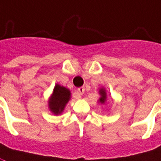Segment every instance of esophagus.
I'll use <instances>...</instances> for the list:
<instances>
[{
	"label": "esophagus",
	"instance_id": "1",
	"mask_svg": "<svg viewBox=\"0 0 161 161\" xmlns=\"http://www.w3.org/2000/svg\"><path fill=\"white\" fill-rule=\"evenodd\" d=\"M77 92H78V93L80 95L84 94V92H85V88H84V87H79V88L77 89Z\"/></svg>",
	"mask_w": 161,
	"mask_h": 161
}]
</instances>
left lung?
I'll use <instances>...</instances> for the list:
<instances>
[{"label": "left lung", "instance_id": "1", "mask_svg": "<svg viewBox=\"0 0 161 161\" xmlns=\"http://www.w3.org/2000/svg\"><path fill=\"white\" fill-rule=\"evenodd\" d=\"M99 93H100V95H101V98L99 99V101H100V103H104V102L106 101V99H107V96H106V92H105V90L104 89L100 90Z\"/></svg>", "mask_w": 161, "mask_h": 161}]
</instances>
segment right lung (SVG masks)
I'll return each mask as SVG.
<instances>
[{
  "label": "right lung",
  "mask_w": 161,
  "mask_h": 161,
  "mask_svg": "<svg viewBox=\"0 0 161 161\" xmlns=\"http://www.w3.org/2000/svg\"><path fill=\"white\" fill-rule=\"evenodd\" d=\"M69 98H70L69 90L63 86L56 85L49 101L50 110L55 114H61L65 108V105L69 100Z\"/></svg>",
  "instance_id": "obj_1"
}]
</instances>
